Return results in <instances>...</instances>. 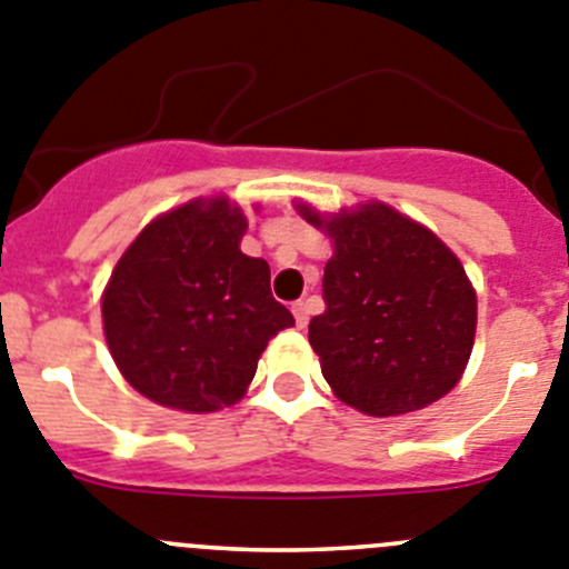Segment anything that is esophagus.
Returning a JSON list of instances; mask_svg holds the SVG:
<instances>
[{
  "label": "esophagus",
  "instance_id": "1",
  "mask_svg": "<svg viewBox=\"0 0 569 569\" xmlns=\"http://www.w3.org/2000/svg\"><path fill=\"white\" fill-rule=\"evenodd\" d=\"M293 316H296V327H299V330H305L307 321H310V301H305V299L296 301Z\"/></svg>",
  "mask_w": 569,
  "mask_h": 569
}]
</instances>
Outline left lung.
Wrapping results in <instances>:
<instances>
[{"instance_id": "8db88e82", "label": "left lung", "mask_w": 569, "mask_h": 569, "mask_svg": "<svg viewBox=\"0 0 569 569\" xmlns=\"http://www.w3.org/2000/svg\"><path fill=\"white\" fill-rule=\"evenodd\" d=\"M299 213L336 248L325 268L327 310L310 321L332 392L372 417L417 411L451 392L477 332V293L460 259L383 202Z\"/></svg>"}]
</instances>
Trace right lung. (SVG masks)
<instances>
[{"instance_id": "add662e5", "label": "right lung", "mask_w": 569, "mask_h": 569, "mask_svg": "<svg viewBox=\"0 0 569 569\" xmlns=\"http://www.w3.org/2000/svg\"><path fill=\"white\" fill-rule=\"evenodd\" d=\"M248 220L226 197L152 220L103 290V336L123 378L149 400L206 415L233 406L270 338L293 316L270 296L264 259L239 250Z\"/></svg>"}]
</instances>
